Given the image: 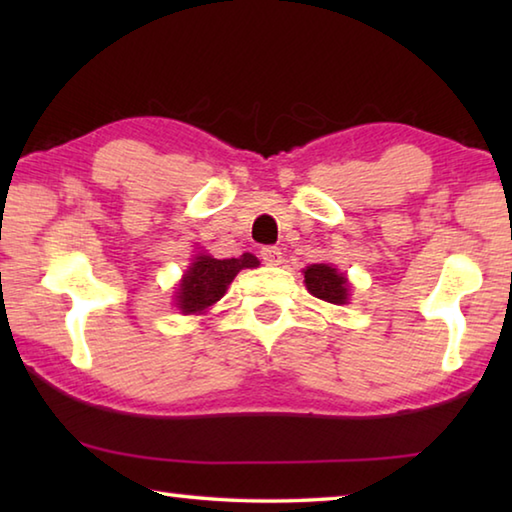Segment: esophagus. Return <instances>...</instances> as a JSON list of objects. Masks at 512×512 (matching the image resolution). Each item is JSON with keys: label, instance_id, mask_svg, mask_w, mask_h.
<instances>
[{"label": "esophagus", "instance_id": "34e87169", "mask_svg": "<svg viewBox=\"0 0 512 512\" xmlns=\"http://www.w3.org/2000/svg\"><path fill=\"white\" fill-rule=\"evenodd\" d=\"M259 257H262V262L268 264V266H280L284 262V255L282 250L277 246H266L259 250Z\"/></svg>", "mask_w": 512, "mask_h": 512}]
</instances>
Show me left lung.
<instances>
[{
    "instance_id": "left-lung-1",
    "label": "left lung",
    "mask_w": 512,
    "mask_h": 512,
    "mask_svg": "<svg viewBox=\"0 0 512 512\" xmlns=\"http://www.w3.org/2000/svg\"><path fill=\"white\" fill-rule=\"evenodd\" d=\"M305 284L311 296L332 305H345L350 298V284L345 273H339L329 264H311L305 268Z\"/></svg>"
}]
</instances>
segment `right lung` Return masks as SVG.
Instances as JSON below:
<instances>
[{"label": "right lung", "instance_id": "add662e5", "mask_svg": "<svg viewBox=\"0 0 512 512\" xmlns=\"http://www.w3.org/2000/svg\"><path fill=\"white\" fill-rule=\"evenodd\" d=\"M259 266L257 257L244 253L232 259H214L207 253H198L187 268L176 289V305L185 316L205 314L214 302L223 298L225 289L244 268Z\"/></svg>", "mask_w": 512, "mask_h": 512}]
</instances>
